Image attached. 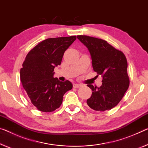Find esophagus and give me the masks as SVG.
<instances>
[{"label": "esophagus", "mask_w": 148, "mask_h": 148, "mask_svg": "<svg viewBox=\"0 0 148 148\" xmlns=\"http://www.w3.org/2000/svg\"><path fill=\"white\" fill-rule=\"evenodd\" d=\"M81 87V85H79V84H77V83L73 84V87L74 88H79Z\"/></svg>", "instance_id": "34e87169"}]
</instances>
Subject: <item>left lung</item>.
I'll list each match as a JSON object with an SVG mask.
<instances>
[{
	"label": "left lung",
	"mask_w": 148,
	"mask_h": 148,
	"mask_svg": "<svg viewBox=\"0 0 148 148\" xmlns=\"http://www.w3.org/2000/svg\"><path fill=\"white\" fill-rule=\"evenodd\" d=\"M77 38L89 51L93 70L103 77L100 87L87 85L92 91L87 101L88 106L100 112L110 110L119 103L129 87L126 56L105 40L82 35Z\"/></svg>",
	"instance_id": "left-lung-1"
}]
</instances>
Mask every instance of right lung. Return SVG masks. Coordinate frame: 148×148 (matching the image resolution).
Returning <instances> with one entry per match:
<instances>
[{
  "mask_svg": "<svg viewBox=\"0 0 148 148\" xmlns=\"http://www.w3.org/2000/svg\"><path fill=\"white\" fill-rule=\"evenodd\" d=\"M76 36L48 38L28 52L20 69V80L31 103L38 110L53 112L62 103L63 95L71 90L69 81L54 78V68L60 65L66 49Z\"/></svg>",
  "mask_w": 148,
  "mask_h": 148,
  "instance_id": "obj_1",
  "label": "right lung"
}]
</instances>
